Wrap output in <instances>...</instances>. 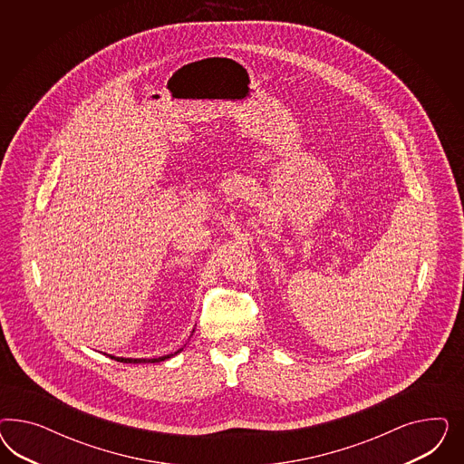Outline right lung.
Masks as SVG:
<instances>
[{"label": "right lung", "instance_id": "1", "mask_svg": "<svg viewBox=\"0 0 464 464\" xmlns=\"http://www.w3.org/2000/svg\"><path fill=\"white\" fill-rule=\"evenodd\" d=\"M180 351H183V349H180ZM179 352H175V353H179ZM175 353L163 355V357H153V359H130V357H113V355H111V357L115 359V361H119V362H124V364H150V362L153 364V362H161V361H165V359H169V357H173Z\"/></svg>", "mask_w": 464, "mask_h": 464}]
</instances>
